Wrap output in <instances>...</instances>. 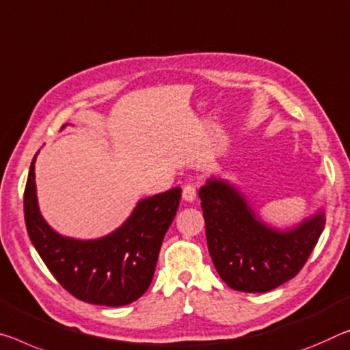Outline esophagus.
<instances>
[{
  "label": "esophagus",
  "instance_id": "1",
  "mask_svg": "<svg viewBox=\"0 0 350 350\" xmlns=\"http://www.w3.org/2000/svg\"><path fill=\"white\" fill-rule=\"evenodd\" d=\"M196 195H198V191H196V187L195 185L187 184L184 187V191H182V198H184V201L193 202L196 199Z\"/></svg>",
  "mask_w": 350,
  "mask_h": 350
}]
</instances>
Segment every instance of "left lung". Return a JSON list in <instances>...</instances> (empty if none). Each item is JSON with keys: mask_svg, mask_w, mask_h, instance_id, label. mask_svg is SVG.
Returning a JSON list of instances; mask_svg holds the SVG:
<instances>
[{"mask_svg": "<svg viewBox=\"0 0 350 350\" xmlns=\"http://www.w3.org/2000/svg\"><path fill=\"white\" fill-rule=\"evenodd\" d=\"M205 235L216 271L232 290L266 293L293 279L323 234L318 212L291 230L263 224L234 185L208 179L199 190Z\"/></svg>", "mask_w": 350, "mask_h": 350, "instance_id": "left-lung-1", "label": "left lung"}]
</instances>
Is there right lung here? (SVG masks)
Returning a JSON list of instances; mask_svg holds the SVG:
<instances>
[{
  "instance_id": "1",
  "label": "right lung",
  "mask_w": 350,
  "mask_h": 350,
  "mask_svg": "<svg viewBox=\"0 0 350 350\" xmlns=\"http://www.w3.org/2000/svg\"><path fill=\"white\" fill-rule=\"evenodd\" d=\"M36 157L25 188L27 235L46 268L79 301L121 307L137 301L151 285L163 237L179 208V187L143 199L126 223L98 240H73L54 232L38 210Z\"/></svg>"
}]
</instances>
